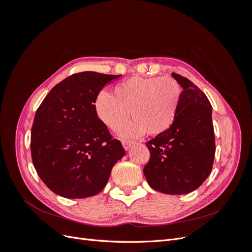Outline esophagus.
Masks as SVG:
<instances>
[{
    "mask_svg": "<svg viewBox=\"0 0 252 252\" xmlns=\"http://www.w3.org/2000/svg\"><path fill=\"white\" fill-rule=\"evenodd\" d=\"M132 144H133L132 141H123V142H122V145H123V147H124L125 150H128L129 148H130Z\"/></svg>",
    "mask_w": 252,
    "mask_h": 252,
    "instance_id": "1",
    "label": "esophagus"
}]
</instances>
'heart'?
<instances>
[{
	"instance_id": "b5f03b06",
	"label": "heart",
	"mask_w": 252,
	"mask_h": 252,
	"mask_svg": "<svg viewBox=\"0 0 252 252\" xmlns=\"http://www.w3.org/2000/svg\"><path fill=\"white\" fill-rule=\"evenodd\" d=\"M181 100L182 88L172 78L132 77L119 83L114 94L107 90L97 93L94 108L98 119L112 130H119L130 114L133 121L121 131V136L135 138L168 130L177 118Z\"/></svg>"
}]
</instances>
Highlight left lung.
<instances>
[{
  "instance_id": "1",
  "label": "left lung",
  "mask_w": 252,
  "mask_h": 252,
  "mask_svg": "<svg viewBox=\"0 0 252 252\" xmlns=\"http://www.w3.org/2000/svg\"><path fill=\"white\" fill-rule=\"evenodd\" d=\"M183 88L172 126L146 143L150 151L144 175L151 188L166 194H185L199 188L211 172L216 154L212 107L203 91L172 73Z\"/></svg>"
}]
</instances>
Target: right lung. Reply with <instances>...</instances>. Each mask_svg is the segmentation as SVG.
<instances>
[{"instance_id":"right-lung-1","label":"right lung","mask_w":252,"mask_h":252,"mask_svg":"<svg viewBox=\"0 0 252 252\" xmlns=\"http://www.w3.org/2000/svg\"><path fill=\"white\" fill-rule=\"evenodd\" d=\"M121 75L84 71L53 87L35 112L32 128L34 168L51 191L67 199L97 194L113 165L125 156L120 141L97 118V93Z\"/></svg>"}]
</instances>
